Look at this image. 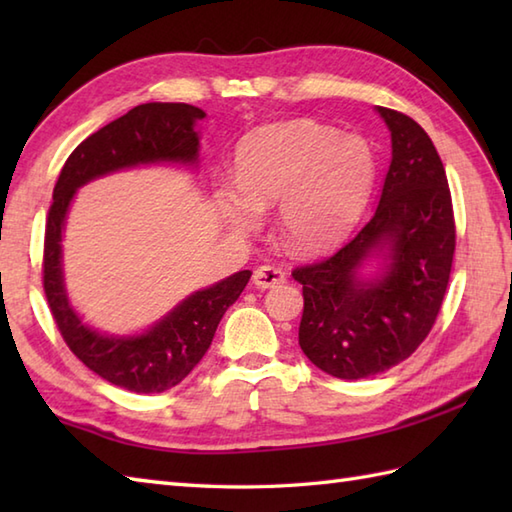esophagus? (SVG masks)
Here are the masks:
<instances>
[{
    "label": "esophagus",
    "mask_w": 512,
    "mask_h": 512,
    "mask_svg": "<svg viewBox=\"0 0 512 512\" xmlns=\"http://www.w3.org/2000/svg\"><path fill=\"white\" fill-rule=\"evenodd\" d=\"M286 281V273L277 266H259L253 273V284L257 288H275Z\"/></svg>",
    "instance_id": "34e87169"
}]
</instances>
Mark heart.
Returning <instances> with one entry per match:
<instances>
[{
	"label": "heart",
	"mask_w": 512,
	"mask_h": 512,
	"mask_svg": "<svg viewBox=\"0 0 512 512\" xmlns=\"http://www.w3.org/2000/svg\"><path fill=\"white\" fill-rule=\"evenodd\" d=\"M374 151L308 118L270 123L235 149V182H220L213 202L235 235L255 233L277 206V231L297 253H323L352 231L372 193Z\"/></svg>",
	"instance_id": "1"
}]
</instances>
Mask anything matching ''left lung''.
Here are the masks:
<instances>
[{
	"mask_svg": "<svg viewBox=\"0 0 512 512\" xmlns=\"http://www.w3.org/2000/svg\"><path fill=\"white\" fill-rule=\"evenodd\" d=\"M376 112L391 134L376 211L332 257L292 273L303 286L301 350L343 380L383 374L418 350L455 250L451 191L431 138L405 114Z\"/></svg>",
	"mask_w": 512,
	"mask_h": 512,
	"instance_id": "1",
	"label": "left lung"
}]
</instances>
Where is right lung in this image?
<instances>
[{
    "mask_svg": "<svg viewBox=\"0 0 512 512\" xmlns=\"http://www.w3.org/2000/svg\"><path fill=\"white\" fill-rule=\"evenodd\" d=\"M206 114L187 103H145L85 138L54 184L43 244V290L57 328L79 361L107 383L136 394H160L182 383L202 361L228 306L242 295L250 270L195 290L138 334H107L83 323L63 279V228L74 193L107 173L140 165L198 167Z\"/></svg>",
    "mask_w": 512,
    "mask_h": 512,
    "instance_id": "obj_1",
    "label": "right lung"
}]
</instances>
